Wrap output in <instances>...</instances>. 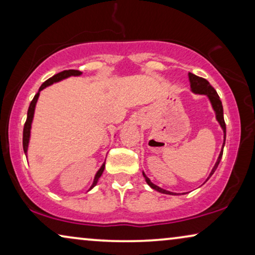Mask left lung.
Segmentation results:
<instances>
[{
  "mask_svg": "<svg viewBox=\"0 0 255 255\" xmlns=\"http://www.w3.org/2000/svg\"><path fill=\"white\" fill-rule=\"evenodd\" d=\"M188 76H189L191 92H194L195 94H201V95H207L209 97V100H210L211 106H212V108H214V110H215V113H216V120H217L218 123L221 124V127L223 128V132H224V142H223V148H224L225 139H226V125H225V122H224V115H223L222 101H221V99H219L217 92H216L214 87H212L210 83H209L205 79L200 78V76L195 75V74H193V73H189V74H188ZM222 155H223V149H222V152L219 153L217 162H216V165L214 166V168H212L209 177H210L212 174L215 173V170L217 169L219 162H221ZM142 175H144L146 182H147L148 186L151 187V188H153V189H154V190L159 191V193H162V194H167V195H176V193H172V191L165 190V189H162V188L155 186V184L152 183L151 180H149L148 177L145 175V173H142ZM209 177H208V179H209Z\"/></svg>",
  "mask_w": 255,
  "mask_h": 255,
  "instance_id": "1",
  "label": "left lung"
}]
</instances>
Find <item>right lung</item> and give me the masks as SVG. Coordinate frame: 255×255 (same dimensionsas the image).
Instances as JSON below:
<instances>
[{
	"instance_id": "add662e5",
	"label": "right lung",
	"mask_w": 255,
	"mask_h": 255,
	"mask_svg": "<svg viewBox=\"0 0 255 255\" xmlns=\"http://www.w3.org/2000/svg\"><path fill=\"white\" fill-rule=\"evenodd\" d=\"M81 74H82V72L76 71V69H68V71L60 72V73H58V74L53 75V76H52V78L46 80V81H45L43 85L40 86V88H39V90H38V93L36 94V95H34L33 100L31 101L29 110H27L26 122H25V124H24V128H23V149H24V153H25V154H26V152H27V146H29L30 130H31V124H32V120H33L34 108H36V103H37V101H38V97H39L40 90H43L44 88H46L47 86H51L52 83L59 82V81H61V80L66 79V78H69V76H79V75H81ZM104 167H106V162L103 163L102 167H101V168L99 169V172L96 173L95 179H94V182L92 184V187H90V189H92V188H94V187L96 186L97 181H99L101 175H102V173H103V170H104Z\"/></svg>"
}]
</instances>
